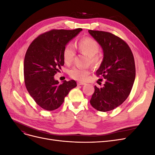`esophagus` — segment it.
Here are the masks:
<instances>
[{"label":"esophagus","mask_w":155,"mask_h":155,"mask_svg":"<svg viewBox=\"0 0 155 155\" xmlns=\"http://www.w3.org/2000/svg\"><path fill=\"white\" fill-rule=\"evenodd\" d=\"M77 85L78 86H79V85H85V83H82V82H77Z\"/></svg>","instance_id":"esophagus-1"}]
</instances>
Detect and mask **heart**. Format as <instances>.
Wrapping results in <instances>:
<instances>
[{
  "label": "heart",
  "instance_id": "heart-1",
  "mask_svg": "<svg viewBox=\"0 0 155 155\" xmlns=\"http://www.w3.org/2000/svg\"><path fill=\"white\" fill-rule=\"evenodd\" d=\"M76 47L82 54L88 56V62L94 66H99L101 63V57L97 53L99 51L100 45L97 42L91 37H85L79 39L76 43ZM75 56V51L71 44L64 46L63 51V58L65 64H72ZM90 70L74 67L70 70L69 75L72 79L78 81H85L90 74Z\"/></svg>",
  "mask_w": 155,
  "mask_h": 155
}]
</instances>
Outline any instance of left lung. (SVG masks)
Here are the masks:
<instances>
[{
	"mask_svg": "<svg viewBox=\"0 0 155 155\" xmlns=\"http://www.w3.org/2000/svg\"><path fill=\"white\" fill-rule=\"evenodd\" d=\"M104 50V59L96 71L102 88L94 87L90 103L96 110L107 112L114 109L125 101L132 90L136 76L134 59L129 45L110 32L88 30Z\"/></svg>",
	"mask_w": 155,
	"mask_h": 155,
	"instance_id": "1",
	"label": "left lung"
}]
</instances>
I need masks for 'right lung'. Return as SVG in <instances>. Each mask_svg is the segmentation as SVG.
Returning a JSON list of instances; mask_svg holds the SVG:
<instances>
[{"instance_id": "right-lung-1", "label": "right lung", "mask_w": 155, "mask_h": 155, "mask_svg": "<svg viewBox=\"0 0 155 155\" xmlns=\"http://www.w3.org/2000/svg\"><path fill=\"white\" fill-rule=\"evenodd\" d=\"M82 30L53 29L31 42L25 54L24 78L30 95L46 110L57 109L70 90L77 86L74 80L59 83L54 76L64 65L63 51L68 42Z\"/></svg>"}]
</instances>
